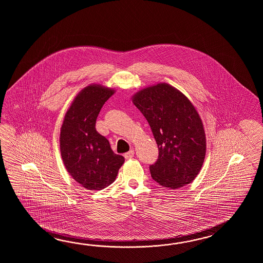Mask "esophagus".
Returning <instances> with one entry per match:
<instances>
[{
	"instance_id": "esophagus-1",
	"label": "esophagus",
	"mask_w": 263,
	"mask_h": 263,
	"mask_svg": "<svg viewBox=\"0 0 263 263\" xmlns=\"http://www.w3.org/2000/svg\"><path fill=\"white\" fill-rule=\"evenodd\" d=\"M134 156V149H132V151H129V152H127V153H125L124 154V157L126 158V159H132L133 157Z\"/></svg>"
}]
</instances>
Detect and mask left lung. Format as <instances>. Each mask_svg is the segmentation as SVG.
Listing matches in <instances>:
<instances>
[{
  "label": "left lung",
  "instance_id": "obj_1",
  "mask_svg": "<svg viewBox=\"0 0 263 263\" xmlns=\"http://www.w3.org/2000/svg\"><path fill=\"white\" fill-rule=\"evenodd\" d=\"M133 102L149 124L159 148L156 162L149 165L152 179L170 189L191 183L206 154L205 132L195 107L167 84L141 90Z\"/></svg>",
  "mask_w": 263,
  "mask_h": 263
}]
</instances>
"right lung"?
Wrapping results in <instances>:
<instances>
[{
	"instance_id": "right-lung-1",
	"label": "right lung",
	"mask_w": 263,
	"mask_h": 263,
	"mask_svg": "<svg viewBox=\"0 0 263 263\" xmlns=\"http://www.w3.org/2000/svg\"><path fill=\"white\" fill-rule=\"evenodd\" d=\"M114 92L101 85H88L75 98L62 125L63 162L73 179L87 190H102L112 184L125 161L96 129L101 107Z\"/></svg>"
}]
</instances>
